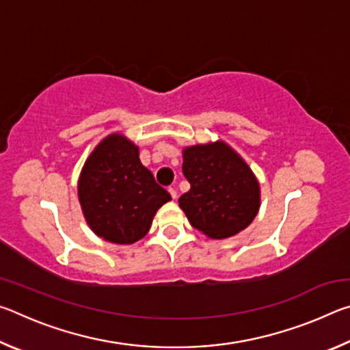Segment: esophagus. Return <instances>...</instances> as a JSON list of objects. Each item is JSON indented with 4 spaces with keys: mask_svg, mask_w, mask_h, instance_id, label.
<instances>
[{
    "mask_svg": "<svg viewBox=\"0 0 350 350\" xmlns=\"http://www.w3.org/2000/svg\"><path fill=\"white\" fill-rule=\"evenodd\" d=\"M168 193H170V196L173 198V199H176V198H177V191H176V188H174V187H170V188H168Z\"/></svg>",
    "mask_w": 350,
    "mask_h": 350,
    "instance_id": "esophagus-1",
    "label": "esophagus"
}]
</instances>
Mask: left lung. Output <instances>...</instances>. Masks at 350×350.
<instances>
[{"label": "left lung", "mask_w": 350, "mask_h": 350, "mask_svg": "<svg viewBox=\"0 0 350 350\" xmlns=\"http://www.w3.org/2000/svg\"><path fill=\"white\" fill-rule=\"evenodd\" d=\"M182 171L191 188L179 205L194 228L224 239L252 224L259 208V185L232 148L222 142L187 148Z\"/></svg>", "instance_id": "8db88e82"}]
</instances>
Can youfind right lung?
<instances>
[{"label":"right lung","instance_id":"add662e5","mask_svg":"<svg viewBox=\"0 0 350 350\" xmlns=\"http://www.w3.org/2000/svg\"><path fill=\"white\" fill-rule=\"evenodd\" d=\"M79 199L92 232L114 244L144 238L170 193L142 165L139 148L120 134L100 144L85 163Z\"/></svg>","mask_w":350,"mask_h":350}]
</instances>
